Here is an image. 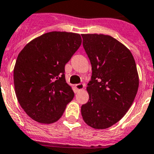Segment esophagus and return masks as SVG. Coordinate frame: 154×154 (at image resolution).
<instances>
[{"label":"esophagus","instance_id":"obj_1","mask_svg":"<svg viewBox=\"0 0 154 154\" xmlns=\"http://www.w3.org/2000/svg\"><path fill=\"white\" fill-rule=\"evenodd\" d=\"M76 88H77V89H78V90H82V89L85 88V85L82 84V83H80V84H77L76 85Z\"/></svg>","mask_w":154,"mask_h":154}]
</instances>
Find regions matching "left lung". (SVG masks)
Wrapping results in <instances>:
<instances>
[{
	"label": "left lung",
	"instance_id": "left-lung-1",
	"mask_svg": "<svg viewBox=\"0 0 154 154\" xmlns=\"http://www.w3.org/2000/svg\"><path fill=\"white\" fill-rule=\"evenodd\" d=\"M83 47L92 65L86 87L89 101L82 106V118L96 129L119 122L137 93L139 77L131 52L109 35L82 34Z\"/></svg>",
	"mask_w": 154,
	"mask_h": 154
}]
</instances>
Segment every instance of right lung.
Returning a JSON list of instances; mask_svg holds the SVG:
<instances>
[{
    "mask_svg": "<svg viewBox=\"0 0 154 154\" xmlns=\"http://www.w3.org/2000/svg\"><path fill=\"white\" fill-rule=\"evenodd\" d=\"M82 45L78 33L49 32L29 42L18 54L13 82L18 102L32 120L51 124L74 97L65 65Z\"/></svg>",
    "mask_w": 154,
    "mask_h": 154,
    "instance_id": "add662e5",
    "label": "right lung"
}]
</instances>
